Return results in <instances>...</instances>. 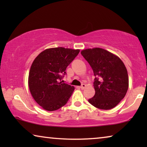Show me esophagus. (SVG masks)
Wrapping results in <instances>:
<instances>
[{
    "label": "esophagus",
    "instance_id": "esophagus-1",
    "mask_svg": "<svg viewBox=\"0 0 147 147\" xmlns=\"http://www.w3.org/2000/svg\"><path fill=\"white\" fill-rule=\"evenodd\" d=\"M86 85L85 84H82V85H81V86L80 87V88L82 89H84V88H86Z\"/></svg>",
    "mask_w": 147,
    "mask_h": 147
}]
</instances>
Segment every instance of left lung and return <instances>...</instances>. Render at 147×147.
Wrapping results in <instances>:
<instances>
[{
  "label": "left lung",
  "mask_w": 147,
  "mask_h": 147,
  "mask_svg": "<svg viewBox=\"0 0 147 147\" xmlns=\"http://www.w3.org/2000/svg\"><path fill=\"white\" fill-rule=\"evenodd\" d=\"M93 69L95 94L88 101L101 109L115 107L125 96L128 89V72L121 59L100 48L81 52Z\"/></svg>",
  "instance_id": "1"
}]
</instances>
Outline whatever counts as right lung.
<instances>
[{"label": "right lung", "instance_id": "1", "mask_svg": "<svg viewBox=\"0 0 147 147\" xmlns=\"http://www.w3.org/2000/svg\"><path fill=\"white\" fill-rule=\"evenodd\" d=\"M80 50L57 47L45 50L34 59L28 76V86L37 103L47 111L65 105L74 88L62 83L66 69Z\"/></svg>", "mask_w": 147, "mask_h": 147}]
</instances>
